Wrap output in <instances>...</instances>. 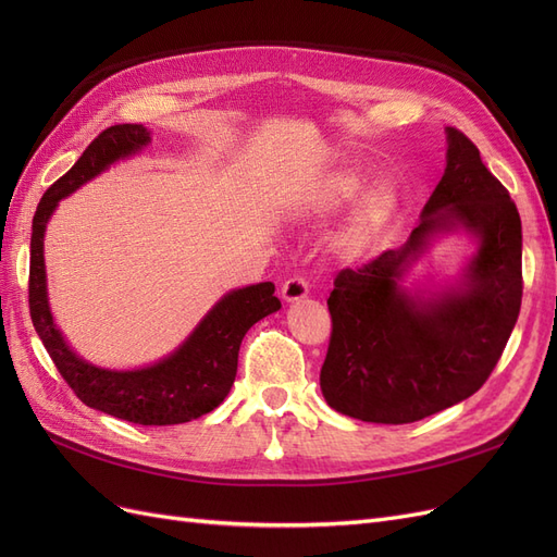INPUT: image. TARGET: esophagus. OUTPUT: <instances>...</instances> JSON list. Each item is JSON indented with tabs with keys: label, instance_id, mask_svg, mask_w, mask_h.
Wrapping results in <instances>:
<instances>
[{
	"label": "esophagus",
	"instance_id": "esophagus-1",
	"mask_svg": "<svg viewBox=\"0 0 557 557\" xmlns=\"http://www.w3.org/2000/svg\"><path fill=\"white\" fill-rule=\"evenodd\" d=\"M281 295L285 301H297L305 299L309 295V281L305 276H290L288 281L283 283Z\"/></svg>",
	"mask_w": 557,
	"mask_h": 557
}]
</instances>
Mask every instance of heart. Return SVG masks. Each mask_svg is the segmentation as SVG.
Wrapping results in <instances>:
<instances>
[{
    "instance_id": "b5f03b06",
    "label": "heart",
    "mask_w": 557,
    "mask_h": 557,
    "mask_svg": "<svg viewBox=\"0 0 557 557\" xmlns=\"http://www.w3.org/2000/svg\"><path fill=\"white\" fill-rule=\"evenodd\" d=\"M360 190H362V176L358 172H342V174L332 176L323 185V190L318 193V207L320 209H339V207L348 205V201L356 199L360 195ZM391 211H393V197L385 190H376L369 195L360 215H358L356 227H352L350 239L356 244L367 242L374 234V230H379L387 221Z\"/></svg>"
}]
</instances>
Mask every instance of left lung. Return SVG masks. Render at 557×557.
<instances>
[{
  "label": "left lung",
  "instance_id": "left-lung-1",
  "mask_svg": "<svg viewBox=\"0 0 557 557\" xmlns=\"http://www.w3.org/2000/svg\"><path fill=\"white\" fill-rule=\"evenodd\" d=\"M446 172L407 244L360 269H342L327 309L332 334L320 387L332 409L367 423L404 425L474 395L493 374L520 313L522 232L509 190L465 132L448 127ZM462 224L480 256L460 294L432 302L396 281L430 233Z\"/></svg>",
  "mask_w": 557,
  "mask_h": 557
}]
</instances>
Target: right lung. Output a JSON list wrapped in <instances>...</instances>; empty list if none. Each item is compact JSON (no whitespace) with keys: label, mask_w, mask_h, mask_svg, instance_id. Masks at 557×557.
Masks as SVG:
<instances>
[{"label":"right lung","mask_w":557,"mask_h":557,"mask_svg":"<svg viewBox=\"0 0 557 557\" xmlns=\"http://www.w3.org/2000/svg\"><path fill=\"white\" fill-rule=\"evenodd\" d=\"M148 141L144 125H111L99 132L72 170L44 193L32 221L29 315L50 360L83 404L129 423L178 425L213 411L227 397L237 376L239 346L246 332L264 315L281 309L274 283L232 290L209 311L174 356L134 372L97 369L76 358L55 330L46 301L44 232L58 201Z\"/></svg>","instance_id":"add662e5"}]
</instances>
